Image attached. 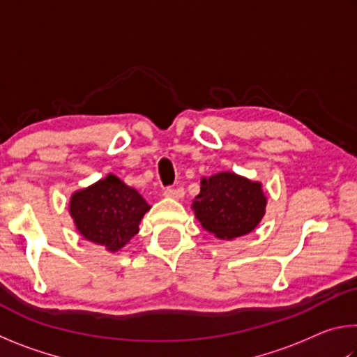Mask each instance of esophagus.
Returning a JSON list of instances; mask_svg holds the SVG:
<instances>
[{"mask_svg":"<svg viewBox=\"0 0 357 357\" xmlns=\"http://www.w3.org/2000/svg\"><path fill=\"white\" fill-rule=\"evenodd\" d=\"M164 195L167 198H173V200H181V198L184 197V190L183 189H172V187H168V189L164 190Z\"/></svg>","mask_w":357,"mask_h":357,"instance_id":"esophagus-1","label":"esophagus"}]
</instances>
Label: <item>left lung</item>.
<instances>
[{
    "label": "left lung",
    "instance_id": "left-lung-1",
    "mask_svg": "<svg viewBox=\"0 0 357 357\" xmlns=\"http://www.w3.org/2000/svg\"><path fill=\"white\" fill-rule=\"evenodd\" d=\"M263 184L234 172L203 176L200 193L192 203L193 214L208 233L231 241L252 233L266 214Z\"/></svg>",
    "mask_w": 357,
    "mask_h": 357
}]
</instances>
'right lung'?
I'll list each match as a JSON object with an SVG mask.
<instances>
[{
	"instance_id": "1",
	"label": "right lung",
	"mask_w": 357,
	"mask_h": 357,
	"mask_svg": "<svg viewBox=\"0 0 357 357\" xmlns=\"http://www.w3.org/2000/svg\"><path fill=\"white\" fill-rule=\"evenodd\" d=\"M149 209L134 187L112 173L75 190L69 200V214L80 236L112 253L135 236Z\"/></svg>"
}]
</instances>
